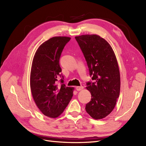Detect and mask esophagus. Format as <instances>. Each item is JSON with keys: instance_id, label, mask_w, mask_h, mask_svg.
Here are the masks:
<instances>
[{"instance_id": "esophagus-1", "label": "esophagus", "mask_w": 146, "mask_h": 146, "mask_svg": "<svg viewBox=\"0 0 146 146\" xmlns=\"http://www.w3.org/2000/svg\"><path fill=\"white\" fill-rule=\"evenodd\" d=\"M76 90H77V91H81V90H83V86H77V87H76Z\"/></svg>"}]
</instances>
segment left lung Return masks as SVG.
I'll list each match as a JSON object with an SVG mask.
<instances>
[{"label":"left lung","mask_w":146,"mask_h":146,"mask_svg":"<svg viewBox=\"0 0 146 146\" xmlns=\"http://www.w3.org/2000/svg\"><path fill=\"white\" fill-rule=\"evenodd\" d=\"M86 59L92 80L86 89L91 100L85 110L96 120L107 116L115 107L120 94L121 78L115 54L110 44L98 35L76 36Z\"/></svg>","instance_id":"left-lung-1"}]
</instances>
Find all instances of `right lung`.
Masks as SVG:
<instances>
[{"instance_id":"1","label":"right lung","mask_w":146,"mask_h":146,"mask_svg":"<svg viewBox=\"0 0 146 146\" xmlns=\"http://www.w3.org/2000/svg\"><path fill=\"white\" fill-rule=\"evenodd\" d=\"M70 39L68 36L48 39L38 48L32 61L30 83L33 98L42 113L50 118L58 117L73 96L74 88L56 85L61 72L59 60ZM61 82L63 83V78Z\"/></svg>"}]
</instances>
